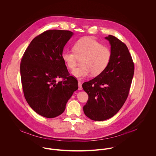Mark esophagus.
Listing matches in <instances>:
<instances>
[{"mask_svg": "<svg viewBox=\"0 0 156 156\" xmlns=\"http://www.w3.org/2000/svg\"><path fill=\"white\" fill-rule=\"evenodd\" d=\"M78 90H82L83 87H82V84H81V83L80 82H78Z\"/></svg>", "mask_w": 156, "mask_h": 156, "instance_id": "34e87169", "label": "esophagus"}]
</instances>
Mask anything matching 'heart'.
Masks as SVG:
<instances>
[{
  "label": "heart",
  "mask_w": 156,
  "mask_h": 156,
  "mask_svg": "<svg viewBox=\"0 0 156 156\" xmlns=\"http://www.w3.org/2000/svg\"><path fill=\"white\" fill-rule=\"evenodd\" d=\"M73 51L64 50L62 58L67 67L73 70L78 60L81 61V66L72 72V75L81 80L91 74L96 76L101 75L107 67L111 59V51L108 48L91 37H83L73 45Z\"/></svg>",
  "instance_id": "heart-1"
}]
</instances>
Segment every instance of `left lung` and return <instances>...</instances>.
Masks as SVG:
<instances>
[{
  "label": "left lung",
  "instance_id": "obj_1",
  "mask_svg": "<svg viewBox=\"0 0 156 156\" xmlns=\"http://www.w3.org/2000/svg\"><path fill=\"white\" fill-rule=\"evenodd\" d=\"M110 45V61L106 69L82 87L88 94L84 114L95 121L114 116L124 104L134 75V63L125 44L114 36L105 37Z\"/></svg>",
  "mask_w": 156,
  "mask_h": 156
}]
</instances>
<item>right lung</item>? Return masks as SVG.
Returning a JSON list of instances; mask_svg holds the SVG:
<instances>
[{
    "label": "right lung",
    "mask_w": 156,
    "mask_h": 156,
    "mask_svg": "<svg viewBox=\"0 0 156 156\" xmlns=\"http://www.w3.org/2000/svg\"><path fill=\"white\" fill-rule=\"evenodd\" d=\"M73 35L70 31L52 30L30 42L22 57L20 75L25 98L39 115L54 118L61 115L78 87L62 58L63 48ZM62 77V82L56 80Z\"/></svg>",
    "instance_id": "obj_1"
}]
</instances>
